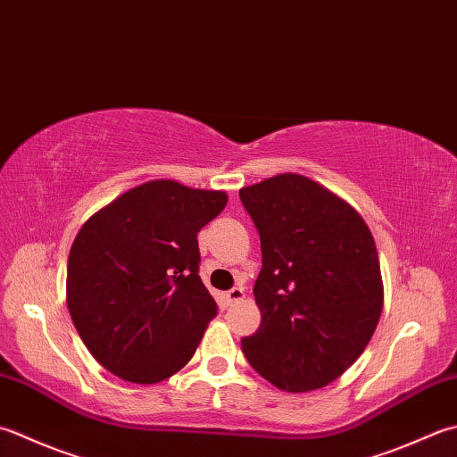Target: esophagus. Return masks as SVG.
<instances>
[{
	"mask_svg": "<svg viewBox=\"0 0 457 457\" xmlns=\"http://www.w3.org/2000/svg\"><path fill=\"white\" fill-rule=\"evenodd\" d=\"M244 297H245V293H244V289H241V287H234V289H229L226 293V301L229 303V305H231V303L241 301Z\"/></svg>",
	"mask_w": 457,
	"mask_h": 457,
	"instance_id": "34e87169",
	"label": "esophagus"
}]
</instances>
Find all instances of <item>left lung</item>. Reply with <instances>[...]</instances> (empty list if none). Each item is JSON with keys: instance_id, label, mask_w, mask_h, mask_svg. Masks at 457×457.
<instances>
[{"instance_id": "obj_1", "label": "left lung", "mask_w": 457, "mask_h": 457, "mask_svg": "<svg viewBox=\"0 0 457 457\" xmlns=\"http://www.w3.org/2000/svg\"><path fill=\"white\" fill-rule=\"evenodd\" d=\"M239 198L263 263L253 287L262 325L241 351L279 390L323 388L377 330L384 287L374 237L351 204L307 176L277 174Z\"/></svg>"}]
</instances>
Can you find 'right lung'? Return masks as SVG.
Listing matches in <instances>:
<instances>
[{
    "label": "right lung",
    "mask_w": 457,
    "mask_h": 457,
    "mask_svg": "<svg viewBox=\"0 0 457 457\" xmlns=\"http://www.w3.org/2000/svg\"><path fill=\"white\" fill-rule=\"evenodd\" d=\"M226 204L221 190L152 180L79 229L67 263V307L88 353L114 377L156 384L190 362L218 315L198 275V231Z\"/></svg>",
    "instance_id": "right-lung-1"
}]
</instances>
